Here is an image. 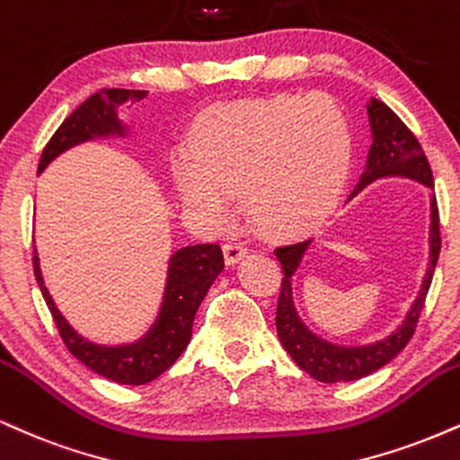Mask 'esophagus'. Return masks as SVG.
<instances>
[{"mask_svg": "<svg viewBox=\"0 0 460 460\" xmlns=\"http://www.w3.org/2000/svg\"><path fill=\"white\" fill-rule=\"evenodd\" d=\"M224 253H226V262L236 264L241 261V258L247 256V247L243 245V243L230 241V243H226V245H224Z\"/></svg>", "mask_w": 460, "mask_h": 460, "instance_id": "esophagus-1", "label": "esophagus"}]
</instances>
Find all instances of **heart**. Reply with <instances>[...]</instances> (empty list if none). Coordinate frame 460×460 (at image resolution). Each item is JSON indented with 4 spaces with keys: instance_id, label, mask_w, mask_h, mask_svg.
Wrapping results in <instances>:
<instances>
[{
    "instance_id": "obj_1",
    "label": "heart",
    "mask_w": 460,
    "mask_h": 460,
    "mask_svg": "<svg viewBox=\"0 0 460 460\" xmlns=\"http://www.w3.org/2000/svg\"><path fill=\"white\" fill-rule=\"evenodd\" d=\"M347 111L325 94H278L215 107L172 156L178 196L221 219L239 189L241 207L269 234H295L336 208L353 170Z\"/></svg>"
}]
</instances>
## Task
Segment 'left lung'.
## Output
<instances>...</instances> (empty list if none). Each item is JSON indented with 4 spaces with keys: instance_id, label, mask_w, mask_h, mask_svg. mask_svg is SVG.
<instances>
[{
    "instance_id": "left-lung-1",
    "label": "left lung",
    "mask_w": 460,
    "mask_h": 460,
    "mask_svg": "<svg viewBox=\"0 0 460 460\" xmlns=\"http://www.w3.org/2000/svg\"><path fill=\"white\" fill-rule=\"evenodd\" d=\"M366 107H368L372 146L368 150V159H366L364 174H361L358 187L353 189L350 198H355L366 187L372 185V182L381 181V178H409V181H415L426 189H430L429 267H426L420 293L415 296L411 307H409L402 325H398L396 332L376 340V342L350 347V344H336L316 336L301 321L299 312L295 307L293 278L296 269L301 267V261H304L312 239L275 250V256H278V261L282 262L284 269L278 314H275V327H278L279 342H282L286 353L293 358V361L301 370H305L307 375L323 383H347L364 379V376H368L372 372L381 370L385 364H390L407 347L409 340L413 338L415 325H418L420 312L424 307L430 282H433L437 258H439L441 250L439 210H437V198L433 193V172H430L429 159H426L422 146H420L415 135L404 127V122L385 102L370 99Z\"/></svg>"
}]
</instances>
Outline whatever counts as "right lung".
<instances>
[{"label":"right lung","mask_w":460,"mask_h":460,"mask_svg":"<svg viewBox=\"0 0 460 460\" xmlns=\"http://www.w3.org/2000/svg\"><path fill=\"white\" fill-rule=\"evenodd\" d=\"M146 90H101L85 99L70 116L59 124V128L49 139L38 164V174L45 172L56 156L66 153L73 146L92 139L128 137V127L118 118V107L128 101H142ZM224 271V253L215 243H199L176 250L167 262V278L159 314L148 332L135 342L127 344H96L84 338L70 327V323L56 307L49 295L40 271V258L34 247V275L45 296L56 327L64 344L81 364L105 379L122 383V385H144L164 375L174 361L181 358L191 340L193 318L208 288L217 275Z\"/></svg>","instance_id":"right-lung-1"}]
</instances>
